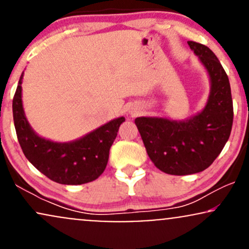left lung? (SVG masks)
<instances>
[{
	"label": "left lung",
	"instance_id": "obj_1",
	"mask_svg": "<svg viewBox=\"0 0 249 249\" xmlns=\"http://www.w3.org/2000/svg\"><path fill=\"white\" fill-rule=\"evenodd\" d=\"M187 43L210 77L205 107L182 121L162 117H138L134 121L151 160L162 172L173 176L206 170L224 148L233 124L227 73L210 48L193 41Z\"/></svg>",
	"mask_w": 249,
	"mask_h": 249
}]
</instances>
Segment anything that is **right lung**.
Segmentation results:
<instances>
[{
    "instance_id": "1",
    "label": "right lung",
    "mask_w": 249,
    "mask_h": 249,
    "mask_svg": "<svg viewBox=\"0 0 249 249\" xmlns=\"http://www.w3.org/2000/svg\"><path fill=\"white\" fill-rule=\"evenodd\" d=\"M22 79L19 77L13 99V116L17 139L24 156L39 172L63 185H82L93 181L104 172L110 147L124 117L112 119L82 138L57 142L39 137L30 126L22 103Z\"/></svg>"
}]
</instances>
